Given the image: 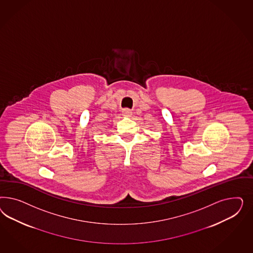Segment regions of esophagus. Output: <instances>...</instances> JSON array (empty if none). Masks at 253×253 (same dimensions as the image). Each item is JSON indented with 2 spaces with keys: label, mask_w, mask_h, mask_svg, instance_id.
I'll return each instance as SVG.
<instances>
[{
  "label": "esophagus",
  "mask_w": 253,
  "mask_h": 253,
  "mask_svg": "<svg viewBox=\"0 0 253 253\" xmlns=\"http://www.w3.org/2000/svg\"><path fill=\"white\" fill-rule=\"evenodd\" d=\"M123 116H126V117H130L131 115V111H130L129 108H124L123 110Z\"/></svg>",
  "instance_id": "esophagus-1"
}]
</instances>
